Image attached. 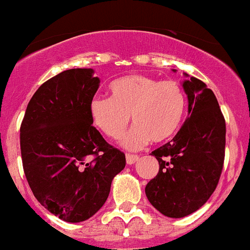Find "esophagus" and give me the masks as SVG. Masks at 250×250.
Segmentation results:
<instances>
[{"instance_id":"esophagus-1","label":"esophagus","mask_w":250,"mask_h":250,"mask_svg":"<svg viewBox=\"0 0 250 250\" xmlns=\"http://www.w3.org/2000/svg\"><path fill=\"white\" fill-rule=\"evenodd\" d=\"M138 160H139V156L138 155H132V154H126V163L129 165L135 164V163Z\"/></svg>"}]
</instances>
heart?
<instances>
[{
  "instance_id": "1",
  "label": "heart",
  "mask_w": 250,
  "mask_h": 250,
  "mask_svg": "<svg viewBox=\"0 0 250 250\" xmlns=\"http://www.w3.org/2000/svg\"><path fill=\"white\" fill-rule=\"evenodd\" d=\"M109 91L110 98L95 96L90 100V119L106 138L118 140L131 116L135 125L121 140L127 150L141 149L151 140H169L182 125L187 96L176 81L134 74L112 81Z\"/></svg>"
}]
</instances>
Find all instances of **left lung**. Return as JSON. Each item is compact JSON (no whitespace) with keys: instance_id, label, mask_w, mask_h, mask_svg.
<instances>
[{"instance_id":"8db88e82","label":"left lung","mask_w":250,"mask_h":250,"mask_svg":"<svg viewBox=\"0 0 250 250\" xmlns=\"http://www.w3.org/2000/svg\"><path fill=\"white\" fill-rule=\"evenodd\" d=\"M185 76L189 116L173 140L151 152L159 173L145 188L150 204L169 218L202 208L215 190L224 164L225 120L218 100L203 81Z\"/></svg>"}]
</instances>
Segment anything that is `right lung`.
I'll return each instance as SVG.
<instances>
[{"label": "right lung", "mask_w": 250, "mask_h": 250, "mask_svg": "<svg viewBox=\"0 0 250 250\" xmlns=\"http://www.w3.org/2000/svg\"><path fill=\"white\" fill-rule=\"evenodd\" d=\"M100 85L92 68H71L40 86L20 129L23 171L40 204L80 223L105 204L125 154L92 126L89 103Z\"/></svg>", "instance_id": "obj_1"}]
</instances>
